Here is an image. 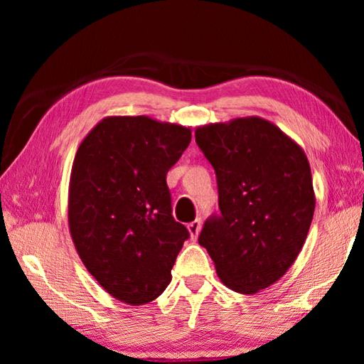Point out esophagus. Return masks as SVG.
<instances>
[{"mask_svg": "<svg viewBox=\"0 0 364 364\" xmlns=\"http://www.w3.org/2000/svg\"><path fill=\"white\" fill-rule=\"evenodd\" d=\"M188 231H189L191 239H193V241H196L197 236H199V232H200V220L191 221V223L188 225Z\"/></svg>", "mask_w": 364, "mask_h": 364, "instance_id": "obj_1", "label": "esophagus"}]
</instances>
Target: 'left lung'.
<instances>
[{"instance_id":"obj_1","label":"left lung","mask_w":364,"mask_h":364,"mask_svg":"<svg viewBox=\"0 0 364 364\" xmlns=\"http://www.w3.org/2000/svg\"><path fill=\"white\" fill-rule=\"evenodd\" d=\"M196 143L217 173L220 217L199 236L220 281L252 295L279 281L304 247L315 191L301 147L262 117L196 128Z\"/></svg>"}]
</instances>
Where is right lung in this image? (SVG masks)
<instances>
[{"label":"right lung","instance_id":"obj_1","mask_svg":"<svg viewBox=\"0 0 364 364\" xmlns=\"http://www.w3.org/2000/svg\"><path fill=\"white\" fill-rule=\"evenodd\" d=\"M189 143V127L112 115L78 146L69 183L70 236L91 276L123 304H149L170 284L189 232L171 215L167 173Z\"/></svg>","mask_w":364,"mask_h":364}]
</instances>
